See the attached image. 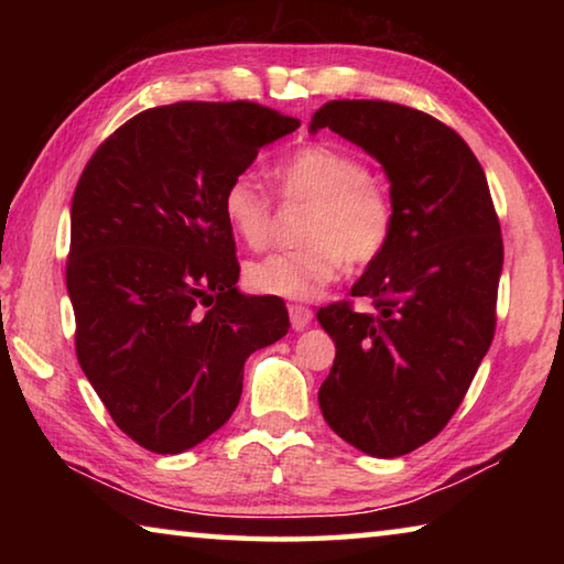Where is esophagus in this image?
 Instances as JSON below:
<instances>
[{"mask_svg": "<svg viewBox=\"0 0 564 564\" xmlns=\"http://www.w3.org/2000/svg\"><path fill=\"white\" fill-rule=\"evenodd\" d=\"M289 316H291V326H293L295 330H303L305 326H311L313 311L308 308V305L291 303V305H289Z\"/></svg>", "mask_w": 564, "mask_h": 564, "instance_id": "34e87169", "label": "esophagus"}]
</instances>
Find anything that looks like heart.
Wrapping results in <instances>:
<instances>
[{"label":"heart","instance_id":"b5f03b06","mask_svg":"<svg viewBox=\"0 0 564 564\" xmlns=\"http://www.w3.org/2000/svg\"><path fill=\"white\" fill-rule=\"evenodd\" d=\"M283 202L305 204L303 246L248 263L246 283L253 291L308 301L350 265H370L388 251L395 234L390 191L370 176V166L348 149L308 144L273 169ZM231 234L248 248L271 243L273 202L251 176L228 181L221 198Z\"/></svg>","mask_w":564,"mask_h":564}]
</instances>
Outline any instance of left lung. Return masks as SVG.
<instances>
[{
  "instance_id": "1",
  "label": "left lung",
  "mask_w": 564,
  "mask_h": 564,
  "mask_svg": "<svg viewBox=\"0 0 564 564\" xmlns=\"http://www.w3.org/2000/svg\"><path fill=\"white\" fill-rule=\"evenodd\" d=\"M383 164L395 234L350 301L318 311L336 360L318 390L343 441L398 457L443 431L460 408L498 321L502 236L488 178L460 133L425 111L378 99H338L313 113Z\"/></svg>"
}]
</instances>
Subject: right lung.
I'll return each instance as SVG.
<instances>
[{"label":"right lung","mask_w":564,"mask_h":564,"mask_svg":"<svg viewBox=\"0 0 564 564\" xmlns=\"http://www.w3.org/2000/svg\"><path fill=\"white\" fill-rule=\"evenodd\" d=\"M301 127L253 101H178L104 139L72 198L66 291L84 376L151 453L206 441L241 400L243 362L289 333L275 295L238 293L228 181Z\"/></svg>","instance_id":"1"}]
</instances>
